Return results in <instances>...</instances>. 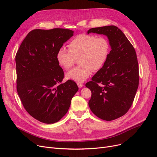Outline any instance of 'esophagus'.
<instances>
[{
    "label": "esophagus",
    "mask_w": 157,
    "mask_h": 157,
    "mask_svg": "<svg viewBox=\"0 0 157 157\" xmlns=\"http://www.w3.org/2000/svg\"><path fill=\"white\" fill-rule=\"evenodd\" d=\"M77 85H78L79 88H82L83 86V84L81 83H77Z\"/></svg>",
    "instance_id": "esophagus-1"
}]
</instances>
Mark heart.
Returning a JSON list of instances; mask_svg holds the SVG:
<instances>
[{
	"label": "heart",
	"instance_id": "1",
	"mask_svg": "<svg viewBox=\"0 0 157 157\" xmlns=\"http://www.w3.org/2000/svg\"><path fill=\"white\" fill-rule=\"evenodd\" d=\"M69 50L65 47L59 49L56 59L63 69L71 68L79 59L78 67L65 74L67 79L78 83L85 81L93 72L100 70L105 63L110 53L109 40L104 37L81 34L74 37L69 44Z\"/></svg>",
	"mask_w": 157,
	"mask_h": 157
}]
</instances>
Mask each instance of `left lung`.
Here are the masks:
<instances>
[{"label": "left lung", "instance_id": "8db88e82", "mask_svg": "<svg viewBox=\"0 0 157 157\" xmlns=\"http://www.w3.org/2000/svg\"><path fill=\"white\" fill-rule=\"evenodd\" d=\"M108 37L111 48L105 63L86 86L92 92L88 105L99 118L111 121L130 108L139 86V65L135 49L123 32L114 25L92 28L88 34Z\"/></svg>", "mask_w": 157, "mask_h": 157}]
</instances>
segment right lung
I'll use <instances>...</instances> for the list:
<instances>
[{
  "label": "right lung",
  "mask_w": 157,
  "mask_h": 157,
  "mask_svg": "<svg viewBox=\"0 0 157 157\" xmlns=\"http://www.w3.org/2000/svg\"><path fill=\"white\" fill-rule=\"evenodd\" d=\"M74 31L56 28L34 29L21 43L15 56L16 89L24 108L33 118L51 124L67 113L78 92L75 82L64 83L56 56Z\"/></svg>",
  "instance_id": "1"
}]
</instances>
